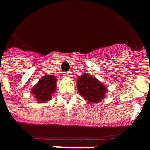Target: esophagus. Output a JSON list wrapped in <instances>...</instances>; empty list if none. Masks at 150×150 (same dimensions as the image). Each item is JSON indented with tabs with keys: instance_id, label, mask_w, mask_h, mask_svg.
<instances>
[{
	"instance_id": "34e87169",
	"label": "esophagus",
	"mask_w": 150,
	"mask_h": 150,
	"mask_svg": "<svg viewBox=\"0 0 150 150\" xmlns=\"http://www.w3.org/2000/svg\"><path fill=\"white\" fill-rule=\"evenodd\" d=\"M63 76L65 77H70V73H63Z\"/></svg>"
}]
</instances>
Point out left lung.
Listing matches in <instances>:
<instances>
[{"instance_id":"1","label":"left lung","mask_w":150,"mask_h":150,"mask_svg":"<svg viewBox=\"0 0 150 150\" xmlns=\"http://www.w3.org/2000/svg\"><path fill=\"white\" fill-rule=\"evenodd\" d=\"M77 90L90 103H97L105 97L106 87L95 77L84 74L77 78Z\"/></svg>"}]
</instances>
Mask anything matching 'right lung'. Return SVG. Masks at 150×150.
<instances>
[{
	"instance_id": "add662e5",
	"label": "right lung",
	"mask_w": 150,
	"mask_h": 150,
	"mask_svg": "<svg viewBox=\"0 0 150 150\" xmlns=\"http://www.w3.org/2000/svg\"><path fill=\"white\" fill-rule=\"evenodd\" d=\"M57 79L52 75H45L32 89L31 93L40 103L51 100L52 94L56 91Z\"/></svg>"
}]
</instances>
